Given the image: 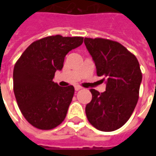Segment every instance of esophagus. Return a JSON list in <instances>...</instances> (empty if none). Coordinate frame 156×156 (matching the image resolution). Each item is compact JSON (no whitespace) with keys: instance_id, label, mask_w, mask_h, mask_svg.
Wrapping results in <instances>:
<instances>
[{"instance_id":"esophagus-1","label":"esophagus","mask_w":156,"mask_h":156,"mask_svg":"<svg viewBox=\"0 0 156 156\" xmlns=\"http://www.w3.org/2000/svg\"><path fill=\"white\" fill-rule=\"evenodd\" d=\"M74 88H75V90H76V91H78V90H80V89H82V88H83L81 86H79V85H76Z\"/></svg>"}]
</instances>
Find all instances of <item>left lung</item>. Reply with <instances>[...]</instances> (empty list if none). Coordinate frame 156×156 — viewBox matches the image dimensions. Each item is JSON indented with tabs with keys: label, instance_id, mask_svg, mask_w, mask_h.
Here are the masks:
<instances>
[{
	"label": "left lung",
	"instance_id": "obj_1",
	"mask_svg": "<svg viewBox=\"0 0 156 156\" xmlns=\"http://www.w3.org/2000/svg\"><path fill=\"white\" fill-rule=\"evenodd\" d=\"M84 43L97 75L106 83L104 93L90 89L92 100L85 108L88 120L98 130H116L129 120L137 105L142 81L140 63L118 41L85 37Z\"/></svg>",
	"mask_w": 156,
	"mask_h": 156
}]
</instances>
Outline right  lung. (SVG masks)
<instances>
[{
    "instance_id": "add662e5",
    "label": "right lung",
    "mask_w": 156,
    "mask_h": 156,
    "mask_svg": "<svg viewBox=\"0 0 156 156\" xmlns=\"http://www.w3.org/2000/svg\"><path fill=\"white\" fill-rule=\"evenodd\" d=\"M83 41L82 37H47L33 41L16 62L13 90L20 110L32 126L48 130L64 120L74 88L60 87L52 79L68 51Z\"/></svg>"
}]
</instances>
